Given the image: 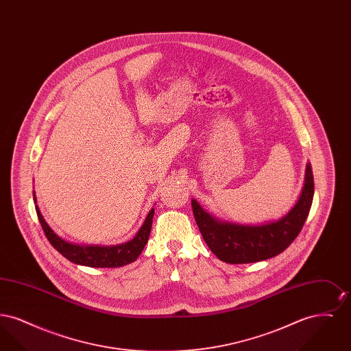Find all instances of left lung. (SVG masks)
Wrapping results in <instances>:
<instances>
[{
    "label": "left lung",
    "mask_w": 351,
    "mask_h": 351,
    "mask_svg": "<svg viewBox=\"0 0 351 351\" xmlns=\"http://www.w3.org/2000/svg\"><path fill=\"white\" fill-rule=\"evenodd\" d=\"M313 193L312 166L306 163L300 197L278 221L261 225L222 221L205 212L196 200H192V210L204 241L219 261L232 265L254 263L276 256L295 241L309 215Z\"/></svg>",
    "instance_id": "obj_1"
}]
</instances>
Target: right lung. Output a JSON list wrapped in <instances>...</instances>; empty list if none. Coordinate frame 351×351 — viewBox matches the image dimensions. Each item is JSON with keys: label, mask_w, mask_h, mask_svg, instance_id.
<instances>
[{"label": "right lung", "mask_w": 351, "mask_h": 351, "mask_svg": "<svg viewBox=\"0 0 351 351\" xmlns=\"http://www.w3.org/2000/svg\"><path fill=\"white\" fill-rule=\"evenodd\" d=\"M34 202H35V195H34ZM35 210L43 232L46 234L47 239L50 241L51 245L56 250L75 265L96 268L122 267L136 261V258L141 255V252L147 243V239L150 237L151 226H152V218H154V209H151L143 225L141 226L138 233L135 234L133 239H130L129 242L116 245V246H97V245L84 246V245L71 243L62 239L58 234L52 232V229L40 215L38 205H35Z\"/></svg>", "instance_id": "add662e5"}]
</instances>
